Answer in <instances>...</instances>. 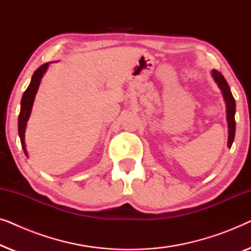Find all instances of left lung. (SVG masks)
<instances>
[{"label":"left lung","instance_id":"1","mask_svg":"<svg viewBox=\"0 0 251 251\" xmlns=\"http://www.w3.org/2000/svg\"><path fill=\"white\" fill-rule=\"evenodd\" d=\"M211 76L214 81L217 83L218 88L221 89L223 98H224L225 105H226V120H227V128H228V140H227V147L231 149L233 140H234L235 136V100L233 97L231 89H229L227 82L224 78V76L219 73L218 71L212 70Z\"/></svg>","mask_w":251,"mask_h":251}]
</instances>
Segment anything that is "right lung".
I'll list each match as a JSON object with an SVG mask.
<instances>
[{
	"label": "right lung",
	"instance_id": "right-lung-1",
	"mask_svg": "<svg viewBox=\"0 0 251 251\" xmlns=\"http://www.w3.org/2000/svg\"><path fill=\"white\" fill-rule=\"evenodd\" d=\"M50 63H47L40 66L37 70L34 72L32 80H30V83L28 88L26 89V91L24 92L22 102H20V113L18 118V133L20 142H22V146L24 152H25V155L27 156V150H26V144H25V131H26V126L27 121H28L30 112H32V107L34 104V98H35V95L37 92V89L40 87L41 80H42L44 73H46L48 67H49Z\"/></svg>",
	"mask_w": 251,
	"mask_h": 251
}]
</instances>
